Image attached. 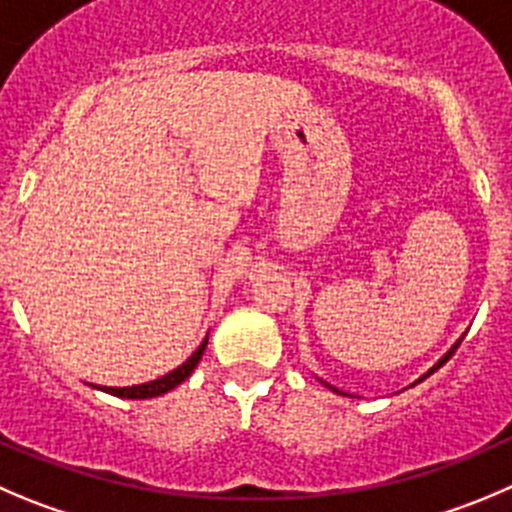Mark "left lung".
I'll return each instance as SVG.
<instances>
[{
  "mask_svg": "<svg viewBox=\"0 0 512 512\" xmlns=\"http://www.w3.org/2000/svg\"><path fill=\"white\" fill-rule=\"evenodd\" d=\"M460 342H462V337H460V339H457V342H455V344H452V347H450V349H447V354H445V357H442V359H440V362H437V364H435V367H430V369H427V374H422V377H420V379H417V382H422V379H425V377H430V374H432V372H437V369H440V367H442V364H445V362H447V359H450V357H452V354H455V349H457V347H460ZM417 382H415V384H417ZM324 384H326V382H324ZM326 387L332 389V392H337V394H344V392H339V389H337V387H332V384H326Z\"/></svg>",
  "mask_w": 512,
  "mask_h": 512,
  "instance_id": "1",
  "label": "left lung"
}]
</instances>
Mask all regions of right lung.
Listing matches in <instances>:
<instances>
[{"label": "right lung", "mask_w": 512, "mask_h": 512, "mask_svg": "<svg viewBox=\"0 0 512 512\" xmlns=\"http://www.w3.org/2000/svg\"><path fill=\"white\" fill-rule=\"evenodd\" d=\"M206 344H208V337L203 339L201 347H198L196 352H193L191 357L186 359V362L180 364L178 369H173V372L163 374V377H160V379H153V382L133 384V387H97V389H102V392H107V394H115V397H123V399H150V397H160V394L170 392V389H175L180 382H186V379L191 377L193 369H196L198 362H201L203 352H206Z\"/></svg>", "instance_id": "1"}]
</instances>
